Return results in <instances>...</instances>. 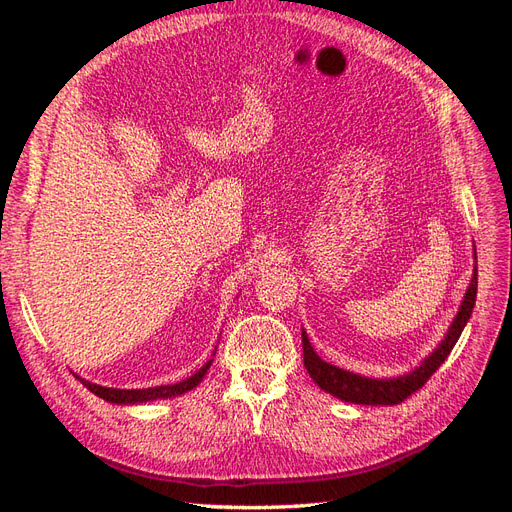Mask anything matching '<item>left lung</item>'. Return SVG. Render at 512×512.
Here are the masks:
<instances>
[{
    "mask_svg": "<svg viewBox=\"0 0 512 512\" xmlns=\"http://www.w3.org/2000/svg\"><path fill=\"white\" fill-rule=\"evenodd\" d=\"M474 262H476V250H474ZM476 286H478V269L474 267L472 280L466 294H463L459 312L453 318L451 327H448V331L444 333L442 342L425 356L421 365L408 371V374L397 376V378H367V376L352 374V371H346L342 367L322 361L316 354V350L312 348V344H309L307 333L303 331L301 333L303 363H305L307 374L312 376V380L320 386L322 391H327L342 401H348V404H361V406L399 404V401H404L414 391L421 389V386L431 378L433 371L446 361V356L455 348L461 331L466 329V324L472 316V307L476 303Z\"/></svg>",
    "mask_w": 512,
    "mask_h": 512,
    "instance_id": "left-lung-1",
    "label": "left lung"
}]
</instances>
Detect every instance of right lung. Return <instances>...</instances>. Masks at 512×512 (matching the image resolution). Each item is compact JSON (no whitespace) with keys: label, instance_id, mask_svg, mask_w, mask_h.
<instances>
[{"label":"right lung","instance_id":"obj_1","mask_svg":"<svg viewBox=\"0 0 512 512\" xmlns=\"http://www.w3.org/2000/svg\"><path fill=\"white\" fill-rule=\"evenodd\" d=\"M215 356V352H213ZM213 359H209L203 367H200L196 374H192L190 378H185L181 382H175V384H162V386H151V389H111V386H100V384H94L89 382L85 378H81L83 386H87V389L102 397L104 401H108V404H117V406H132V404H147V401H156V399H170V397H177V395H183L192 391L194 386H198L200 382H203L207 369L211 367ZM79 378V376H76Z\"/></svg>","mask_w":512,"mask_h":512}]
</instances>
